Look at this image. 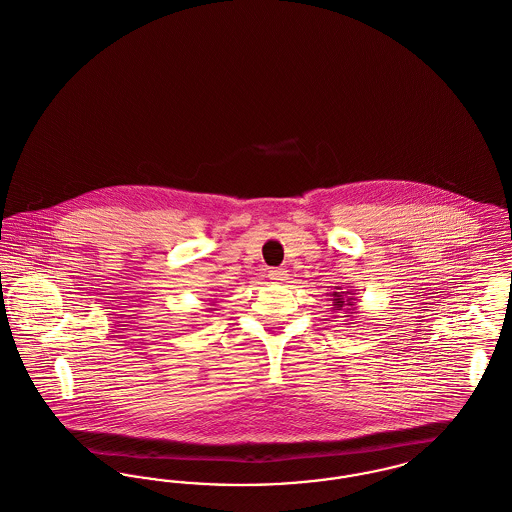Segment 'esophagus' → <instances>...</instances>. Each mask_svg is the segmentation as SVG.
I'll use <instances>...</instances> for the list:
<instances>
[{
    "instance_id": "esophagus-1",
    "label": "esophagus",
    "mask_w": 512,
    "mask_h": 512,
    "mask_svg": "<svg viewBox=\"0 0 512 512\" xmlns=\"http://www.w3.org/2000/svg\"><path fill=\"white\" fill-rule=\"evenodd\" d=\"M268 278L274 282H286L288 280V272L284 268H270L268 270Z\"/></svg>"
}]
</instances>
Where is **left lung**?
<instances>
[{
	"instance_id": "left-lung-1",
	"label": "left lung",
	"mask_w": 512,
	"mask_h": 512,
	"mask_svg": "<svg viewBox=\"0 0 512 512\" xmlns=\"http://www.w3.org/2000/svg\"><path fill=\"white\" fill-rule=\"evenodd\" d=\"M334 292L328 293V301H332V311L334 313H341L345 317H355L357 315V297L351 290H341V286H334Z\"/></svg>"
}]
</instances>
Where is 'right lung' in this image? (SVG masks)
<instances>
[{
    "label": "right lung",
    "instance_id": "add662e5",
    "mask_svg": "<svg viewBox=\"0 0 512 512\" xmlns=\"http://www.w3.org/2000/svg\"><path fill=\"white\" fill-rule=\"evenodd\" d=\"M213 303H215V301H213ZM213 311H215V309H213V307H209V313H213Z\"/></svg>",
    "mask_w": 512,
    "mask_h": 512
}]
</instances>
